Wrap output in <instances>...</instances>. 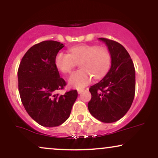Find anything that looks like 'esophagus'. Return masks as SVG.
Segmentation results:
<instances>
[{
  "mask_svg": "<svg viewBox=\"0 0 158 158\" xmlns=\"http://www.w3.org/2000/svg\"><path fill=\"white\" fill-rule=\"evenodd\" d=\"M83 91H84V90H83V89H79V90H78V94H80L82 93Z\"/></svg>",
  "mask_w": 158,
  "mask_h": 158,
  "instance_id": "esophagus-1",
  "label": "esophagus"
}]
</instances>
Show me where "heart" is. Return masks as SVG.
I'll return each mask as SVG.
<instances>
[{
    "label": "heart",
    "mask_w": 158,
    "mask_h": 158,
    "mask_svg": "<svg viewBox=\"0 0 158 158\" xmlns=\"http://www.w3.org/2000/svg\"><path fill=\"white\" fill-rule=\"evenodd\" d=\"M79 61L81 69L69 77L68 84L80 89L89 85L93 77L101 79L108 73L111 56L104 47L83 44L70 48V54L59 52L55 58L56 66L64 73H70Z\"/></svg>",
    "instance_id": "1"
}]
</instances>
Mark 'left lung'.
<instances>
[{"instance_id": "obj_1", "label": "left lung", "mask_w": 158, "mask_h": 158, "mask_svg": "<svg viewBox=\"0 0 158 158\" xmlns=\"http://www.w3.org/2000/svg\"><path fill=\"white\" fill-rule=\"evenodd\" d=\"M108 47L111 67L100 81L92 85L88 104L90 114L102 123H114L126 114L135 94V69L126 48L117 41L99 38Z\"/></svg>"}]
</instances>
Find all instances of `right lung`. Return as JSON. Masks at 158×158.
<instances>
[{
	"mask_svg": "<svg viewBox=\"0 0 158 158\" xmlns=\"http://www.w3.org/2000/svg\"><path fill=\"white\" fill-rule=\"evenodd\" d=\"M56 41H44L31 47L21 59L18 70L21 102L29 115L44 127L59 126L70 117L78 97L77 90L63 95L66 82L55 64L56 54L64 48Z\"/></svg>",
	"mask_w": 158,
	"mask_h": 158,
	"instance_id": "right-lung-1",
	"label": "right lung"
}]
</instances>
